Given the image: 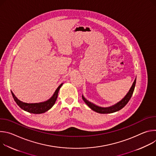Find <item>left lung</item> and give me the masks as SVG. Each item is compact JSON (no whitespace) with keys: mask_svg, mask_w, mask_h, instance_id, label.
<instances>
[{"mask_svg":"<svg viewBox=\"0 0 156 156\" xmlns=\"http://www.w3.org/2000/svg\"><path fill=\"white\" fill-rule=\"evenodd\" d=\"M136 78H135L134 82H133L130 90H129L128 93H127V94L125 96V98L120 101L119 102L117 103L115 105L111 106L109 107H101L99 106L96 105L95 104L89 102L88 101H87L83 96H82V98L83 99V101H84V102L90 107V108H91L93 110L95 111V112L99 113V114H110V113H113V112H115L117 111L120 110V109H122V108H123L128 102V101H129V99H131L133 91H134L135 90V84H136Z\"/></svg>","mask_w":156,"mask_h":156,"instance_id":"8db88e82","label":"left lung"}]
</instances>
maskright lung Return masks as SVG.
<instances>
[{
    "label": "right lung",
    "mask_w": 156,
    "mask_h": 156,
    "mask_svg": "<svg viewBox=\"0 0 156 156\" xmlns=\"http://www.w3.org/2000/svg\"><path fill=\"white\" fill-rule=\"evenodd\" d=\"M62 84H63V83L61 84L57 87V89L55 90L54 95L52 96V97L51 99H49L48 101H47L46 102H41V103L28 104V103L23 102L20 101V100H18L15 97L14 94L12 91L11 92H12V96H13L15 101L16 102L17 105L21 108H22L25 111H27V112H28L30 113L39 114H42V113L46 112V111L49 110L54 105V104H55V102L57 100V98L58 91H59L60 88L61 87Z\"/></svg>",
    "instance_id": "right-lung-1"
}]
</instances>
